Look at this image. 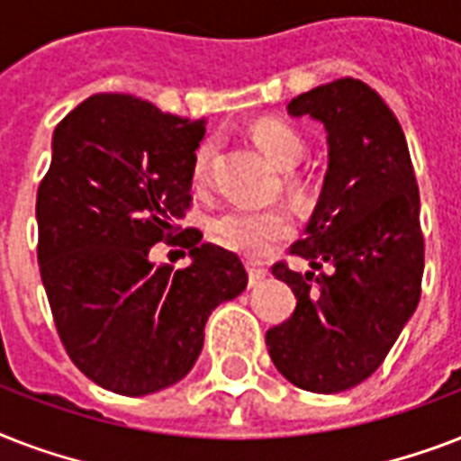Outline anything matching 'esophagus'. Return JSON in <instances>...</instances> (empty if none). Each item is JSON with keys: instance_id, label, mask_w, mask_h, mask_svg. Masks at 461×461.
<instances>
[{"instance_id": "34e87169", "label": "esophagus", "mask_w": 461, "mask_h": 461, "mask_svg": "<svg viewBox=\"0 0 461 461\" xmlns=\"http://www.w3.org/2000/svg\"><path fill=\"white\" fill-rule=\"evenodd\" d=\"M246 270H249V282H251V287L253 285H258V282L267 275V267L256 258L246 260Z\"/></svg>"}]
</instances>
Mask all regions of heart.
<instances>
[{
	"mask_svg": "<svg viewBox=\"0 0 461 461\" xmlns=\"http://www.w3.org/2000/svg\"><path fill=\"white\" fill-rule=\"evenodd\" d=\"M253 140L260 150L273 159L280 169H292L306 155V140L294 126L285 124L280 119H263L253 126ZM217 155L215 140H203L194 155V181L205 184L212 172V162ZM215 237L224 246L246 256H260L270 251L277 241L287 239L294 230L292 217L280 208L273 210H227L212 222Z\"/></svg>",
	"mask_w": 461,
	"mask_h": 461,
	"instance_id": "1",
	"label": "heart"
}]
</instances>
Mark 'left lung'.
I'll return each instance as SVG.
<instances>
[{"label": "left lung", "mask_w": 461, "mask_h": 461, "mask_svg": "<svg viewBox=\"0 0 461 461\" xmlns=\"http://www.w3.org/2000/svg\"><path fill=\"white\" fill-rule=\"evenodd\" d=\"M328 133V169L303 239L289 251L306 275L285 263L296 308L270 328L275 368L308 393L335 394L378 371L421 296L423 234L419 186L400 122L364 81L339 78L287 104ZM325 265L328 274L315 276Z\"/></svg>", "instance_id": "obj_1"}]
</instances>
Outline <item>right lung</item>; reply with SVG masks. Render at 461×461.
I'll list each match as a JSON object with an SVG mask.
<instances>
[{"label":"right lung","mask_w":461,"mask_h":461,"mask_svg":"<svg viewBox=\"0 0 461 461\" xmlns=\"http://www.w3.org/2000/svg\"><path fill=\"white\" fill-rule=\"evenodd\" d=\"M205 119L124 93L83 100L54 129L38 188V263L57 332L93 383L143 397L179 383L205 322L246 289L237 253L188 239V267L150 260L191 203Z\"/></svg>","instance_id":"right-lung-1"}]
</instances>
